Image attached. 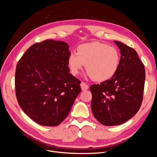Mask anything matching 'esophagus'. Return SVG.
Here are the masks:
<instances>
[{
    "label": "esophagus",
    "mask_w": 157,
    "mask_h": 157,
    "mask_svg": "<svg viewBox=\"0 0 157 157\" xmlns=\"http://www.w3.org/2000/svg\"><path fill=\"white\" fill-rule=\"evenodd\" d=\"M80 86H81V89H82V90H83V91L87 90L89 88L88 85H87L86 83L84 82H82L81 83H80Z\"/></svg>",
    "instance_id": "1"
}]
</instances>
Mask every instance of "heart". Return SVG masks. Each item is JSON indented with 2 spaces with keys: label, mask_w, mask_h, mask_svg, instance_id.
<instances>
[{
  "label": "heart",
  "mask_w": 157,
  "mask_h": 157,
  "mask_svg": "<svg viewBox=\"0 0 157 157\" xmlns=\"http://www.w3.org/2000/svg\"><path fill=\"white\" fill-rule=\"evenodd\" d=\"M121 55L114 47L100 42H92L78 46L77 52H72L68 65L73 75H77L86 64L87 75L97 82L110 79L119 67Z\"/></svg>",
  "instance_id": "b5f03b06"
}]
</instances>
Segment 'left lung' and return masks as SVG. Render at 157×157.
<instances>
[{
    "instance_id": "8db88e82",
    "label": "left lung",
    "mask_w": 157,
    "mask_h": 157,
    "mask_svg": "<svg viewBox=\"0 0 157 157\" xmlns=\"http://www.w3.org/2000/svg\"><path fill=\"white\" fill-rule=\"evenodd\" d=\"M114 42L121 54L117 73L109 80L90 87L93 115L109 126L123 124L139 111L145 80L144 65L136 51L121 42Z\"/></svg>"
}]
</instances>
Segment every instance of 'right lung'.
<instances>
[{
  "label": "right lung",
  "mask_w": 157,
  "mask_h": 157,
  "mask_svg": "<svg viewBox=\"0 0 157 157\" xmlns=\"http://www.w3.org/2000/svg\"><path fill=\"white\" fill-rule=\"evenodd\" d=\"M69 48L67 43L60 40L38 42L27 50L17 64L18 103L40 125L61 124L81 91L80 80L69 73Z\"/></svg>",
  "instance_id": "add662e5"
}]
</instances>
